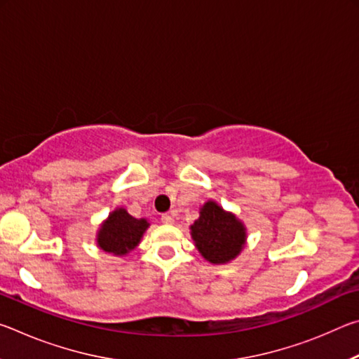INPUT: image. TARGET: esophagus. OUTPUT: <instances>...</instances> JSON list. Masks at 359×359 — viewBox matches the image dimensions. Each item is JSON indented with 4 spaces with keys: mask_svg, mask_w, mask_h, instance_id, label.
Masks as SVG:
<instances>
[{
    "mask_svg": "<svg viewBox=\"0 0 359 359\" xmlns=\"http://www.w3.org/2000/svg\"><path fill=\"white\" fill-rule=\"evenodd\" d=\"M161 222L165 223V224H172V222H174V218L169 215V214H163L161 215Z\"/></svg>",
    "mask_w": 359,
    "mask_h": 359,
    "instance_id": "obj_1",
    "label": "esophagus"
}]
</instances>
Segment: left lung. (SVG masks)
Wrapping results in <instances>:
<instances>
[{
  "label": "left lung",
  "instance_id": "1",
  "mask_svg": "<svg viewBox=\"0 0 359 359\" xmlns=\"http://www.w3.org/2000/svg\"><path fill=\"white\" fill-rule=\"evenodd\" d=\"M194 247L212 264H228L247 244V228L238 215L209 199L199 208V218L190 226Z\"/></svg>",
  "mask_w": 359,
  "mask_h": 359
}]
</instances>
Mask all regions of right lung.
I'll return each mask as SVG.
<instances>
[{"instance_id": "obj_1", "label": "right lung", "mask_w": 359, "mask_h": 359, "mask_svg": "<svg viewBox=\"0 0 359 359\" xmlns=\"http://www.w3.org/2000/svg\"><path fill=\"white\" fill-rule=\"evenodd\" d=\"M150 226L147 218H135L125 208L114 209L96 231V245L102 252L125 257L141 244Z\"/></svg>"}]
</instances>
